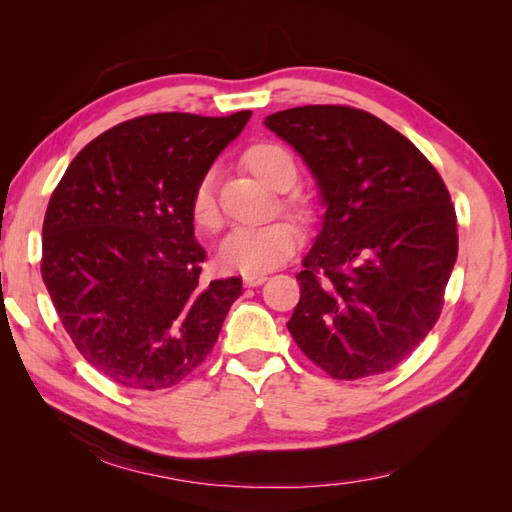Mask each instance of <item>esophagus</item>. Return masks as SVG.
<instances>
[{
  "mask_svg": "<svg viewBox=\"0 0 512 512\" xmlns=\"http://www.w3.org/2000/svg\"><path fill=\"white\" fill-rule=\"evenodd\" d=\"M265 282H267V275L265 273H247V275H243V284L247 288H254V286L265 284Z\"/></svg>",
  "mask_w": 512,
  "mask_h": 512,
  "instance_id": "34e87169",
  "label": "esophagus"
}]
</instances>
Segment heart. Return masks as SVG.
Instances as JSON below:
<instances>
[{
    "instance_id": "heart-1",
    "label": "heart",
    "mask_w": 512,
    "mask_h": 512,
    "mask_svg": "<svg viewBox=\"0 0 512 512\" xmlns=\"http://www.w3.org/2000/svg\"><path fill=\"white\" fill-rule=\"evenodd\" d=\"M252 173L273 190H288L297 181L299 168L292 153L277 143L260 141L243 153ZM190 218L200 232H213L220 226V209L215 200V170H207L196 181L190 198ZM299 245V228L277 220L262 226H241L228 232L220 245V260L228 269L241 273H265L294 254Z\"/></svg>"
}]
</instances>
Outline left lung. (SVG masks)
Returning <instances> with one entry per match:
<instances>
[{
    "instance_id": "obj_1",
    "label": "left lung",
    "mask_w": 512,
    "mask_h": 512,
    "mask_svg": "<svg viewBox=\"0 0 512 512\" xmlns=\"http://www.w3.org/2000/svg\"><path fill=\"white\" fill-rule=\"evenodd\" d=\"M265 126L318 183L322 226L288 331L337 380L397 367L433 329L457 260V215L404 134L352 106H297Z\"/></svg>"
}]
</instances>
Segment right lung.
<instances>
[{"instance_id":"add662e5","label":"right lung","mask_w":512,"mask_h":512,"mask_svg":"<svg viewBox=\"0 0 512 512\" xmlns=\"http://www.w3.org/2000/svg\"><path fill=\"white\" fill-rule=\"evenodd\" d=\"M228 117L145 115L79 151L42 226V280L83 359L134 391L168 389L207 359L241 280H200L190 198L241 134Z\"/></svg>"}]
</instances>
